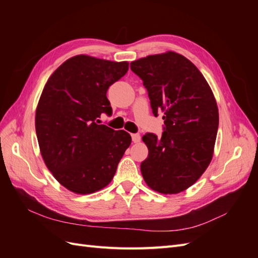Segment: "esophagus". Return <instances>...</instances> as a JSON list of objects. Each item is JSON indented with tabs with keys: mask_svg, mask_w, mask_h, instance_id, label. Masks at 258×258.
<instances>
[{
	"mask_svg": "<svg viewBox=\"0 0 258 258\" xmlns=\"http://www.w3.org/2000/svg\"><path fill=\"white\" fill-rule=\"evenodd\" d=\"M131 138H132V141H134L135 143H138L141 141V136H140L139 134H132Z\"/></svg>",
	"mask_w": 258,
	"mask_h": 258,
	"instance_id": "1",
	"label": "esophagus"
}]
</instances>
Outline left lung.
I'll use <instances>...</instances> for the list:
<instances>
[{"mask_svg": "<svg viewBox=\"0 0 258 258\" xmlns=\"http://www.w3.org/2000/svg\"><path fill=\"white\" fill-rule=\"evenodd\" d=\"M143 81L155 116L163 112L161 138L146 134L141 163L144 181L155 191L177 194L190 187L212 159L218 128L213 92L192 62L168 51L130 63Z\"/></svg>", "mask_w": 258, "mask_h": 258, "instance_id": "obj_1", "label": "left lung"}]
</instances>
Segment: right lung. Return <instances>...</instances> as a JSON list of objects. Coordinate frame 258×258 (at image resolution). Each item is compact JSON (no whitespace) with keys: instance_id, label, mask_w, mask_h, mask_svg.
<instances>
[{"instance_id":"obj_1","label":"right lung","mask_w":258,"mask_h":258,"mask_svg":"<svg viewBox=\"0 0 258 258\" xmlns=\"http://www.w3.org/2000/svg\"><path fill=\"white\" fill-rule=\"evenodd\" d=\"M128 69L127 61L79 54L63 62L43 89L35 113L42 157L54 178L75 194L110 184L130 146L128 132L99 121L101 114H112L108 87Z\"/></svg>"}]
</instances>
